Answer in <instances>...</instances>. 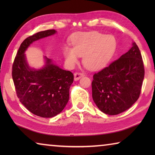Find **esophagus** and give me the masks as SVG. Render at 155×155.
<instances>
[{"label": "esophagus", "mask_w": 155, "mask_h": 155, "mask_svg": "<svg viewBox=\"0 0 155 155\" xmlns=\"http://www.w3.org/2000/svg\"><path fill=\"white\" fill-rule=\"evenodd\" d=\"M84 74H83V73H80V72H76L74 74V80L75 81H78L79 80L80 78L83 77Z\"/></svg>", "instance_id": "obj_1"}]
</instances>
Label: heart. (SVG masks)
I'll use <instances>...</instances> for the list:
<instances>
[{
  "label": "heart",
  "mask_w": 155,
  "mask_h": 155,
  "mask_svg": "<svg viewBox=\"0 0 155 155\" xmlns=\"http://www.w3.org/2000/svg\"><path fill=\"white\" fill-rule=\"evenodd\" d=\"M72 47L65 46V64L74 68L83 56V62L92 70L103 69L108 65L117 48V41L112 35H104L98 31L75 34L71 39Z\"/></svg>",
  "instance_id": "1"
}]
</instances>
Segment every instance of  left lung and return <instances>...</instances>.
Masks as SVG:
<instances>
[{
  "instance_id": "obj_1",
  "label": "left lung",
  "mask_w": 155,
  "mask_h": 155,
  "mask_svg": "<svg viewBox=\"0 0 155 155\" xmlns=\"http://www.w3.org/2000/svg\"><path fill=\"white\" fill-rule=\"evenodd\" d=\"M93 78L92 98L102 112L114 115L132 107L140 97L144 78L142 57L136 43Z\"/></svg>"
}]
</instances>
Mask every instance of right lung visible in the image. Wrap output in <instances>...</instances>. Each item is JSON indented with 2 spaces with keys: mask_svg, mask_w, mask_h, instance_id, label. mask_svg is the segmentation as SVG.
I'll return each instance as SVG.
<instances>
[{
  "mask_svg": "<svg viewBox=\"0 0 155 155\" xmlns=\"http://www.w3.org/2000/svg\"><path fill=\"white\" fill-rule=\"evenodd\" d=\"M57 33L54 29L34 34L23 41L12 67V78L17 96L28 111L41 117H52L65 108L70 96L74 75L61 69L51 59L44 57V65L33 68L25 52L34 41Z\"/></svg>",
  "mask_w": 155,
  "mask_h": 155,
  "instance_id": "obj_1",
  "label": "right lung"
}]
</instances>
